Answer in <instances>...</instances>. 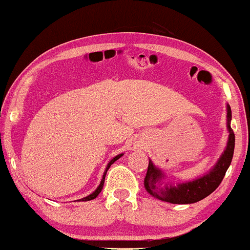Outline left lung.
Here are the masks:
<instances>
[{
  "label": "left lung",
  "mask_w": 250,
  "mask_h": 250,
  "mask_svg": "<svg viewBox=\"0 0 250 250\" xmlns=\"http://www.w3.org/2000/svg\"><path fill=\"white\" fill-rule=\"evenodd\" d=\"M231 110L229 104H227V128L229 131L227 147L220 156L216 165L203 176L199 179L188 181L185 183H177L176 186L163 182L165 174L161 169L155 167V165L149 160L148 170L145 177V188L149 194L153 195L157 200L174 205H188L203 200L210 195L220 186L225 177L227 169L230 166L234 155L235 135L230 128Z\"/></svg>",
  "instance_id": "left-lung-1"
}]
</instances>
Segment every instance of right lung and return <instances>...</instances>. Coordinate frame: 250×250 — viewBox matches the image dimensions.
<instances>
[{
	"label": "right lung",
	"mask_w": 250,
	"mask_h": 250,
	"mask_svg": "<svg viewBox=\"0 0 250 250\" xmlns=\"http://www.w3.org/2000/svg\"><path fill=\"white\" fill-rule=\"evenodd\" d=\"M121 156H123V154H120V155H116L115 157H114V159H111L110 161H109V163L107 165V168H105V170H104V173H103V177H102V180H101V183H100V186L99 187L96 188V190L94 191V193H91L90 195H88V196H85V197H83V199H81L80 201H90V200H94L95 199V197L97 196V195H99L100 193H101V190H102V188H103V185H104V179H105V174H107V171H108V169L110 168V166L113 165L114 162L116 161V160H119L120 157ZM79 201V200H77Z\"/></svg>",
	"instance_id": "1"
}]
</instances>
